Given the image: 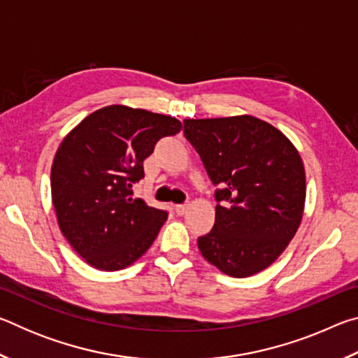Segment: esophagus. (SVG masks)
Here are the masks:
<instances>
[{"label": "esophagus", "instance_id": "obj_1", "mask_svg": "<svg viewBox=\"0 0 358 358\" xmlns=\"http://www.w3.org/2000/svg\"><path fill=\"white\" fill-rule=\"evenodd\" d=\"M187 208H189V205H187V203L177 205V207H175V213H177L178 216H183L186 211H187Z\"/></svg>", "mask_w": 358, "mask_h": 358}]
</instances>
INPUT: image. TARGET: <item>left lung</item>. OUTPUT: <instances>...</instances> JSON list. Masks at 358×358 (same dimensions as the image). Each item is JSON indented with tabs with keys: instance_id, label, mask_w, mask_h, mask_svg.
<instances>
[{
	"instance_id": "obj_1",
	"label": "left lung",
	"mask_w": 358,
	"mask_h": 358,
	"mask_svg": "<svg viewBox=\"0 0 358 358\" xmlns=\"http://www.w3.org/2000/svg\"><path fill=\"white\" fill-rule=\"evenodd\" d=\"M185 137L217 186L202 256L234 278L256 275L286 250L305 208V167L292 142L251 115L185 120Z\"/></svg>"
}]
</instances>
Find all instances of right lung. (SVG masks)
Masks as SVG:
<instances>
[{
  "mask_svg": "<svg viewBox=\"0 0 358 358\" xmlns=\"http://www.w3.org/2000/svg\"><path fill=\"white\" fill-rule=\"evenodd\" d=\"M180 129L167 115L107 106L64 137L52 164V202L62 234L85 262L115 271L147 252L167 211L132 199V185L143 178L156 142Z\"/></svg>",
  "mask_w": 358,
  "mask_h": 358,
  "instance_id": "right-lung-1",
  "label": "right lung"
}]
</instances>
